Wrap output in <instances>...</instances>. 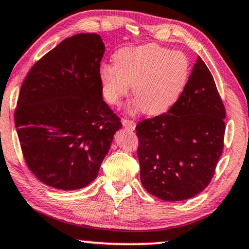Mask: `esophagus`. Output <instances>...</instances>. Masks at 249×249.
<instances>
[{"instance_id": "34e87169", "label": "esophagus", "mask_w": 249, "mask_h": 249, "mask_svg": "<svg viewBox=\"0 0 249 249\" xmlns=\"http://www.w3.org/2000/svg\"><path fill=\"white\" fill-rule=\"evenodd\" d=\"M122 124H123V126L125 128H127V129H129V131H134L135 129V126H136V124H135V122L134 121H131V120H122Z\"/></svg>"}]
</instances>
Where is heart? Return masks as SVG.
Returning a JSON list of instances; mask_svg holds the SVG:
<instances>
[{
  "label": "heart",
  "mask_w": 249,
  "mask_h": 249,
  "mask_svg": "<svg viewBox=\"0 0 249 249\" xmlns=\"http://www.w3.org/2000/svg\"><path fill=\"white\" fill-rule=\"evenodd\" d=\"M191 64L187 54L147 43L126 47L114 55V65H104L99 78L104 97L117 105L133 86L136 106L146 115L165 113L187 86Z\"/></svg>",
  "instance_id": "1"
}]
</instances>
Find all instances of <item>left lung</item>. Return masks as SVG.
<instances>
[{
    "instance_id": "obj_1",
    "label": "left lung",
    "mask_w": 249,
    "mask_h": 249,
    "mask_svg": "<svg viewBox=\"0 0 249 249\" xmlns=\"http://www.w3.org/2000/svg\"><path fill=\"white\" fill-rule=\"evenodd\" d=\"M225 116L213 77L198 57L169 112L136 126L141 182L148 194L182 201L205 190L224 148Z\"/></svg>"
}]
</instances>
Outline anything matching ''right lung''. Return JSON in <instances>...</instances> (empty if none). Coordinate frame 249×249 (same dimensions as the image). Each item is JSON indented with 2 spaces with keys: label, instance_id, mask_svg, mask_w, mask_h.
I'll return each instance as SVG.
<instances>
[{
  "label": "right lung",
  "instance_id": "obj_1",
  "mask_svg": "<svg viewBox=\"0 0 249 249\" xmlns=\"http://www.w3.org/2000/svg\"><path fill=\"white\" fill-rule=\"evenodd\" d=\"M105 44L96 33L65 39L32 67L14 123L24 160L42 183L77 190L92 182L122 123L103 99Z\"/></svg>",
  "mask_w": 249,
  "mask_h": 249
}]
</instances>
